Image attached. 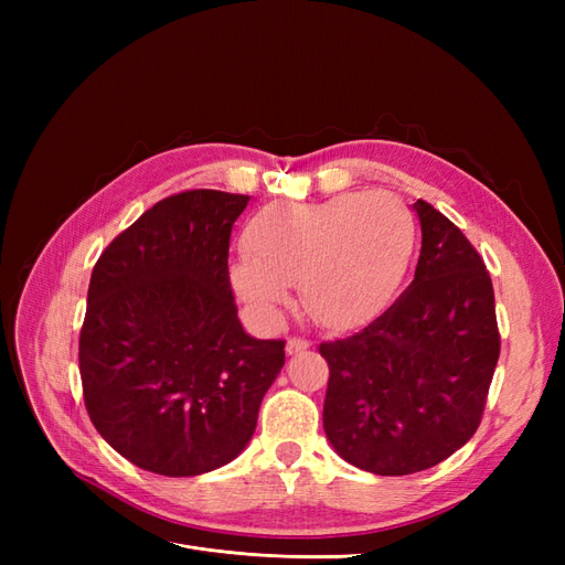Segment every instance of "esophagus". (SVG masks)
<instances>
[{"instance_id": "34e87169", "label": "esophagus", "mask_w": 565, "mask_h": 565, "mask_svg": "<svg viewBox=\"0 0 565 565\" xmlns=\"http://www.w3.org/2000/svg\"><path fill=\"white\" fill-rule=\"evenodd\" d=\"M306 349H311V341H309V339H301V337H289V339H287V353H289V355L303 353Z\"/></svg>"}]
</instances>
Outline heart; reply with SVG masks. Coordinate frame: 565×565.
Returning <instances> with one entry per match:
<instances>
[{"label": "heart", "mask_w": 565, "mask_h": 565, "mask_svg": "<svg viewBox=\"0 0 565 565\" xmlns=\"http://www.w3.org/2000/svg\"><path fill=\"white\" fill-rule=\"evenodd\" d=\"M249 256L231 266L235 295L276 320L299 285L303 309L330 330L377 316L407 268L415 221L388 193H339L320 202H273L245 233Z\"/></svg>", "instance_id": "b5f03b06"}]
</instances>
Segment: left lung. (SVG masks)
<instances>
[{
	"instance_id": "obj_1",
	"label": "left lung",
	"mask_w": 565,
	"mask_h": 565,
	"mask_svg": "<svg viewBox=\"0 0 565 565\" xmlns=\"http://www.w3.org/2000/svg\"><path fill=\"white\" fill-rule=\"evenodd\" d=\"M415 278L367 328L320 344L330 365L322 426L349 465L405 476L440 465L476 434L500 334L486 264L429 202Z\"/></svg>"
}]
</instances>
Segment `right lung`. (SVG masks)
<instances>
[{"instance_id": "add662e5", "label": "right lung", "mask_w": 565, "mask_h": 565, "mask_svg": "<svg viewBox=\"0 0 565 565\" xmlns=\"http://www.w3.org/2000/svg\"><path fill=\"white\" fill-rule=\"evenodd\" d=\"M249 195L188 191L119 233L94 266L79 334L84 405L106 443L160 476L241 455L285 365V341L249 337L228 276Z\"/></svg>"}]
</instances>
